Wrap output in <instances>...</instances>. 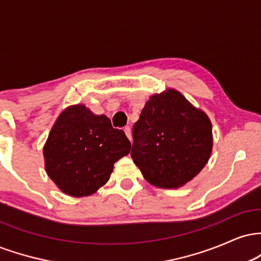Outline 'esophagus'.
Instances as JSON below:
<instances>
[{
    "label": "esophagus",
    "mask_w": 261,
    "mask_h": 261,
    "mask_svg": "<svg viewBox=\"0 0 261 261\" xmlns=\"http://www.w3.org/2000/svg\"><path fill=\"white\" fill-rule=\"evenodd\" d=\"M124 133L127 136V139L131 141V128H130V126H125L124 127Z\"/></svg>",
    "instance_id": "esophagus-1"
}]
</instances>
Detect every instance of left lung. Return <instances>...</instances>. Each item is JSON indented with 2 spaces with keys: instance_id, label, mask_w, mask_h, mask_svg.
<instances>
[{
  "instance_id": "1",
  "label": "left lung",
  "mask_w": 261,
  "mask_h": 261,
  "mask_svg": "<svg viewBox=\"0 0 261 261\" xmlns=\"http://www.w3.org/2000/svg\"><path fill=\"white\" fill-rule=\"evenodd\" d=\"M131 158L149 184L178 189L201 172L212 151L208 116L175 89L153 94L133 128Z\"/></svg>"
}]
</instances>
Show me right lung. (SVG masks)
Returning a JSON list of instances; mask_svg holds the SVG:
<instances>
[{
	"label": "right lung",
	"instance_id": "right-lung-1",
	"mask_svg": "<svg viewBox=\"0 0 261 261\" xmlns=\"http://www.w3.org/2000/svg\"><path fill=\"white\" fill-rule=\"evenodd\" d=\"M130 149L126 135L108 116L77 104L66 108L50 131L43 149L45 169L62 193L88 196L109 180L114 163Z\"/></svg>",
	"mask_w": 261,
	"mask_h": 261
}]
</instances>
